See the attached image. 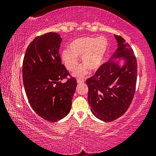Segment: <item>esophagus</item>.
I'll return each instance as SVG.
<instances>
[{
	"label": "esophagus",
	"instance_id": "obj_1",
	"mask_svg": "<svg viewBox=\"0 0 156 156\" xmlns=\"http://www.w3.org/2000/svg\"><path fill=\"white\" fill-rule=\"evenodd\" d=\"M84 82V80L83 78H78L77 79V83L80 84V83H83Z\"/></svg>",
	"mask_w": 156,
	"mask_h": 156
}]
</instances>
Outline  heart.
Wrapping results in <instances>:
<instances>
[{
	"instance_id": "obj_1",
	"label": "heart",
	"mask_w": 156,
	"mask_h": 156,
	"mask_svg": "<svg viewBox=\"0 0 156 156\" xmlns=\"http://www.w3.org/2000/svg\"><path fill=\"white\" fill-rule=\"evenodd\" d=\"M107 44V39L102 37H85L76 39L71 43L70 51L65 49L62 51V61L69 71L73 72L78 65L77 57L80 56L82 57V63L87 69L89 71H95L101 65ZM85 68L81 67L76 73V76L80 77L85 74L87 69Z\"/></svg>"
}]
</instances>
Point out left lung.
<instances>
[{
	"mask_svg": "<svg viewBox=\"0 0 156 156\" xmlns=\"http://www.w3.org/2000/svg\"><path fill=\"white\" fill-rule=\"evenodd\" d=\"M115 37L118 47L113 58L124 57L125 65L120 68L112 61L103 63L86 80L91 112L105 122L118 119L126 112L135 94L137 81L138 65L133 50L122 37Z\"/></svg>",
	"mask_w": 156,
	"mask_h": 156,
	"instance_id": "8db88e82",
	"label": "left lung"
}]
</instances>
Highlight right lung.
Here are the masks:
<instances>
[{"label":"right lung","mask_w":156,"mask_h":156,"mask_svg":"<svg viewBox=\"0 0 156 156\" xmlns=\"http://www.w3.org/2000/svg\"><path fill=\"white\" fill-rule=\"evenodd\" d=\"M61 41L55 32L37 36L26 49L23 62V84L28 101L37 114L51 122L69 113L77 86L76 78L61 62ZM63 79H67L65 83H60Z\"/></svg>","instance_id":"add662e5"}]
</instances>
